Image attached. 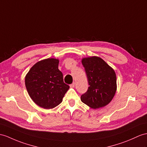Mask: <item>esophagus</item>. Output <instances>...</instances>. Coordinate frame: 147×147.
<instances>
[{"label": "esophagus", "mask_w": 147, "mask_h": 147, "mask_svg": "<svg viewBox=\"0 0 147 147\" xmlns=\"http://www.w3.org/2000/svg\"><path fill=\"white\" fill-rule=\"evenodd\" d=\"M70 87L71 88H74V87H75V83H72L71 84H70Z\"/></svg>", "instance_id": "esophagus-1"}]
</instances>
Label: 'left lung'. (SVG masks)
I'll return each instance as SVG.
<instances>
[{"label": "left lung", "mask_w": 147, "mask_h": 147, "mask_svg": "<svg viewBox=\"0 0 147 147\" xmlns=\"http://www.w3.org/2000/svg\"><path fill=\"white\" fill-rule=\"evenodd\" d=\"M87 74L89 87L81 96V101L96 109L108 105L117 91L115 71L100 57L93 56L82 60Z\"/></svg>", "instance_id": "1"}]
</instances>
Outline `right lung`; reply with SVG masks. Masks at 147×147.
I'll use <instances>...</instances> for the list:
<instances>
[{
    "mask_svg": "<svg viewBox=\"0 0 147 147\" xmlns=\"http://www.w3.org/2000/svg\"><path fill=\"white\" fill-rule=\"evenodd\" d=\"M59 63V59L53 58L38 61L25 78L28 95L35 104L43 109H51L59 105L70 88L63 82Z\"/></svg>",
    "mask_w": 147,
    "mask_h": 147,
    "instance_id": "1",
    "label": "right lung"
}]
</instances>
